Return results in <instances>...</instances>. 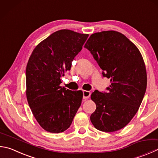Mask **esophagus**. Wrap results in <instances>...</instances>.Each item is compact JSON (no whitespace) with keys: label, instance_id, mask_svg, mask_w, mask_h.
Returning a JSON list of instances; mask_svg holds the SVG:
<instances>
[{"label":"esophagus","instance_id":"1","mask_svg":"<svg viewBox=\"0 0 158 158\" xmlns=\"http://www.w3.org/2000/svg\"><path fill=\"white\" fill-rule=\"evenodd\" d=\"M90 92L87 91V90H84L83 91V96H84V99H88L90 96Z\"/></svg>","mask_w":158,"mask_h":158}]
</instances>
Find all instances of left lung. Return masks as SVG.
<instances>
[{"label":"left lung","mask_w":158,"mask_h":158,"mask_svg":"<svg viewBox=\"0 0 158 158\" xmlns=\"http://www.w3.org/2000/svg\"><path fill=\"white\" fill-rule=\"evenodd\" d=\"M84 48L111 83L108 93L96 90L92 93L96 110L90 121L99 131L120 130L135 115L144 98L147 84L144 59L133 43L113 30L91 34Z\"/></svg>","instance_id":"1"}]
</instances>
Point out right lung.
<instances>
[{"mask_svg":"<svg viewBox=\"0 0 158 158\" xmlns=\"http://www.w3.org/2000/svg\"><path fill=\"white\" fill-rule=\"evenodd\" d=\"M88 37L70 30L56 31L36 45L27 62L28 104L39 125L50 133L67 130L81 106L83 92L60 84Z\"/></svg>","mask_w":158,"mask_h":158,"instance_id":"1","label":"right lung"}]
</instances>
